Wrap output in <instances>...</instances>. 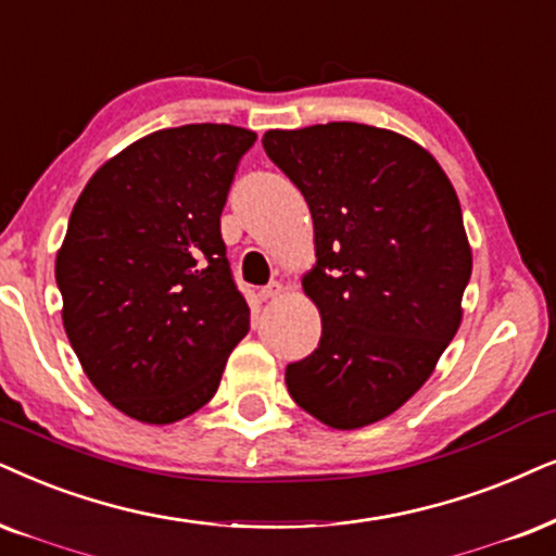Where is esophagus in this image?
<instances>
[{
    "mask_svg": "<svg viewBox=\"0 0 556 556\" xmlns=\"http://www.w3.org/2000/svg\"><path fill=\"white\" fill-rule=\"evenodd\" d=\"M279 294H282V282H269L258 290V298L262 300H274V298H279Z\"/></svg>",
    "mask_w": 556,
    "mask_h": 556,
    "instance_id": "esophagus-1",
    "label": "esophagus"
}]
</instances>
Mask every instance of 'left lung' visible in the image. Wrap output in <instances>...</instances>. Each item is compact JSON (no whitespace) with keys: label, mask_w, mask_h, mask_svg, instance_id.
Returning <instances> with one entry per match:
<instances>
[{"label":"left lung","mask_w":556,"mask_h":556,"mask_svg":"<svg viewBox=\"0 0 556 556\" xmlns=\"http://www.w3.org/2000/svg\"><path fill=\"white\" fill-rule=\"evenodd\" d=\"M266 156L305 197L318 349L287 364L294 403L330 428L388 418L454 339L472 274L462 207L431 153L359 123L269 130Z\"/></svg>","instance_id":"obj_1"}]
</instances>
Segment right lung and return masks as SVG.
Here are the masks:
<instances>
[{
    "label": "right lung",
    "mask_w": 556,
    "mask_h": 556,
    "mask_svg": "<svg viewBox=\"0 0 556 556\" xmlns=\"http://www.w3.org/2000/svg\"><path fill=\"white\" fill-rule=\"evenodd\" d=\"M254 143L236 125L159 130L108 161L76 200L55 258L63 328L125 416L156 426L192 416L249 333L220 215Z\"/></svg>",
    "instance_id": "obj_1"
}]
</instances>
